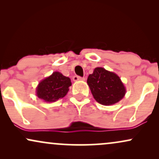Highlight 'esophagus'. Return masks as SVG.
<instances>
[{
  "label": "esophagus",
  "instance_id": "esophagus-1",
  "mask_svg": "<svg viewBox=\"0 0 159 159\" xmlns=\"http://www.w3.org/2000/svg\"><path fill=\"white\" fill-rule=\"evenodd\" d=\"M72 79H73L74 81H84L85 78L80 77V76H78V75H75L74 77L72 78Z\"/></svg>",
  "mask_w": 159,
  "mask_h": 159
}]
</instances>
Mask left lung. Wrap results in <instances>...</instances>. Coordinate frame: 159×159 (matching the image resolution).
<instances>
[{
    "label": "left lung",
    "instance_id": "8db88e82",
    "mask_svg": "<svg viewBox=\"0 0 159 159\" xmlns=\"http://www.w3.org/2000/svg\"><path fill=\"white\" fill-rule=\"evenodd\" d=\"M87 84L96 101L103 105H114L125 94V88L119 76L102 67L94 69L88 76Z\"/></svg>",
    "mask_w": 159,
    "mask_h": 159
}]
</instances>
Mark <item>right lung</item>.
<instances>
[{
    "mask_svg": "<svg viewBox=\"0 0 159 159\" xmlns=\"http://www.w3.org/2000/svg\"><path fill=\"white\" fill-rule=\"evenodd\" d=\"M72 85L70 78L59 72H53L52 75L39 82L36 87V96L46 102H56L63 98Z\"/></svg>",
    "mask_w": 159,
    "mask_h": 159,
    "instance_id": "add662e5",
    "label": "right lung"
}]
</instances>
